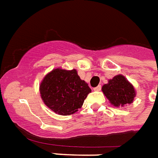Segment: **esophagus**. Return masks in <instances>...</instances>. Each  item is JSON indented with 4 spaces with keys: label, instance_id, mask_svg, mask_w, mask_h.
<instances>
[{
    "label": "esophagus",
    "instance_id": "34e87169",
    "mask_svg": "<svg viewBox=\"0 0 158 158\" xmlns=\"http://www.w3.org/2000/svg\"><path fill=\"white\" fill-rule=\"evenodd\" d=\"M101 89V85H98L97 87L94 88V91H100Z\"/></svg>",
    "mask_w": 158,
    "mask_h": 158
}]
</instances>
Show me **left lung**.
Instances as JSON below:
<instances>
[{
	"label": "left lung",
	"instance_id": "left-lung-1",
	"mask_svg": "<svg viewBox=\"0 0 158 158\" xmlns=\"http://www.w3.org/2000/svg\"><path fill=\"white\" fill-rule=\"evenodd\" d=\"M102 92L115 107H124L127 104H131L136 95L134 86L122 74L109 79L108 84L102 86Z\"/></svg>",
	"mask_w": 158,
	"mask_h": 158
}]
</instances>
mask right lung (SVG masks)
Listing matches in <instances>:
<instances>
[{"instance_id": "obj_1", "label": "right lung", "mask_w": 158, "mask_h": 158, "mask_svg": "<svg viewBox=\"0 0 158 158\" xmlns=\"http://www.w3.org/2000/svg\"><path fill=\"white\" fill-rule=\"evenodd\" d=\"M41 98L50 110L60 115H72L79 110L91 92L76 69L57 68L47 73L39 85Z\"/></svg>"}]
</instances>
